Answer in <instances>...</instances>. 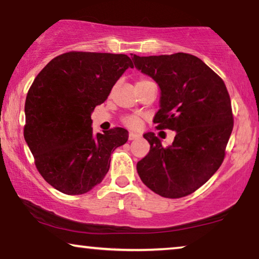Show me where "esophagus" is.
<instances>
[{
  "label": "esophagus",
  "instance_id": "1",
  "mask_svg": "<svg viewBox=\"0 0 259 259\" xmlns=\"http://www.w3.org/2000/svg\"><path fill=\"white\" fill-rule=\"evenodd\" d=\"M140 137H141L140 134H136V133H133V132L129 133V140H130V141L137 140V139H140Z\"/></svg>",
  "mask_w": 259,
  "mask_h": 259
}]
</instances>
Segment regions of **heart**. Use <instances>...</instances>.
<instances>
[{
  "mask_svg": "<svg viewBox=\"0 0 259 259\" xmlns=\"http://www.w3.org/2000/svg\"><path fill=\"white\" fill-rule=\"evenodd\" d=\"M149 80H144V79H141V80L137 81L136 85H141V84H144V82H148ZM124 123L126 124L127 126L130 127H137L140 125V118L136 116H127L124 118Z\"/></svg>",
  "mask_w": 259,
  "mask_h": 259,
  "instance_id": "1",
  "label": "heart"
}]
</instances>
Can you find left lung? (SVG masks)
<instances>
[{
  "mask_svg": "<svg viewBox=\"0 0 259 259\" xmlns=\"http://www.w3.org/2000/svg\"><path fill=\"white\" fill-rule=\"evenodd\" d=\"M137 70L160 88L157 129L177 133L163 148L154 133L144 134L150 144L137 162V173L148 188L177 199L192 194L219 169L233 129L231 99L223 79L204 61L187 53L139 57Z\"/></svg>",
  "mask_w": 259,
  "mask_h": 259,
  "instance_id": "obj_1",
  "label": "left lung"
}]
</instances>
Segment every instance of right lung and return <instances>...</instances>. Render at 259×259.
Returning <instances> with one entry per match:
<instances>
[{
    "label": "right lung",
    "instance_id": "add662e5",
    "mask_svg": "<svg viewBox=\"0 0 259 259\" xmlns=\"http://www.w3.org/2000/svg\"><path fill=\"white\" fill-rule=\"evenodd\" d=\"M129 67L134 65L125 54L68 52L34 79L23 135L39 173L59 192L79 195L101 184L111 153L127 141L123 127L95 135L91 113Z\"/></svg>",
    "mask_w": 259,
    "mask_h": 259
}]
</instances>
